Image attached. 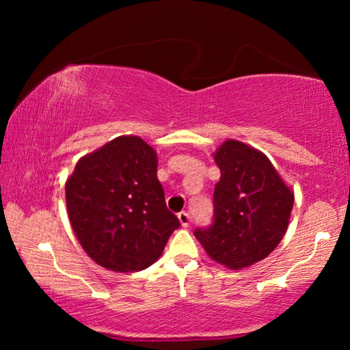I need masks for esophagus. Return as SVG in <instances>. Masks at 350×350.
<instances>
[{
    "mask_svg": "<svg viewBox=\"0 0 350 350\" xmlns=\"http://www.w3.org/2000/svg\"><path fill=\"white\" fill-rule=\"evenodd\" d=\"M178 219H180L181 226H183V228H188V226H189L191 218H189V215L186 213V212H180V213H178Z\"/></svg>",
    "mask_w": 350,
    "mask_h": 350,
    "instance_id": "obj_1",
    "label": "esophagus"
}]
</instances>
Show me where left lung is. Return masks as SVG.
<instances>
[{
    "label": "left lung",
    "instance_id": "8db88e82",
    "mask_svg": "<svg viewBox=\"0 0 350 350\" xmlns=\"http://www.w3.org/2000/svg\"><path fill=\"white\" fill-rule=\"evenodd\" d=\"M221 170L215 219L194 236L215 262L245 269L269 256L288 229L295 194L265 152L229 138L213 152Z\"/></svg>",
    "mask_w": 350,
    "mask_h": 350
}]
</instances>
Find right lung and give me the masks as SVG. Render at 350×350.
Here are the masks:
<instances>
[{
	"label": "right lung",
	"mask_w": 350,
	"mask_h": 350,
	"mask_svg": "<svg viewBox=\"0 0 350 350\" xmlns=\"http://www.w3.org/2000/svg\"><path fill=\"white\" fill-rule=\"evenodd\" d=\"M65 198L81 247L108 271L146 269L180 226L157 180V152L135 135L116 137L81 157Z\"/></svg>",
	"instance_id": "right-lung-1"
}]
</instances>
